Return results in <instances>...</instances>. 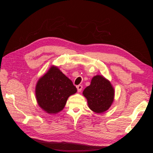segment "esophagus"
<instances>
[{
	"instance_id": "1",
	"label": "esophagus",
	"mask_w": 153,
	"mask_h": 153,
	"mask_svg": "<svg viewBox=\"0 0 153 153\" xmlns=\"http://www.w3.org/2000/svg\"><path fill=\"white\" fill-rule=\"evenodd\" d=\"M76 87H77V91H78V92H81V91H82V88H83L82 85H78Z\"/></svg>"
}]
</instances>
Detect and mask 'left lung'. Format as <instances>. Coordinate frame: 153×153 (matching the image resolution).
Segmentation results:
<instances>
[{
    "label": "left lung",
    "instance_id": "obj_1",
    "mask_svg": "<svg viewBox=\"0 0 153 153\" xmlns=\"http://www.w3.org/2000/svg\"><path fill=\"white\" fill-rule=\"evenodd\" d=\"M83 94L87 100L89 107L96 113L107 110L114 101V90L110 82L103 76L92 78L91 85L87 87Z\"/></svg>",
    "mask_w": 153,
    "mask_h": 153
}]
</instances>
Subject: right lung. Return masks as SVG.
<instances>
[{
  "mask_svg": "<svg viewBox=\"0 0 153 153\" xmlns=\"http://www.w3.org/2000/svg\"><path fill=\"white\" fill-rule=\"evenodd\" d=\"M76 91L72 81L58 68L52 66L37 83L36 96L41 108L48 114H56L64 108L69 96Z\"/></svg>",
  "mask_w": 153,
  "mask_h": 153,
  "instance_id": "obj_1",
  "label": "right lung"
}]
</instances>
